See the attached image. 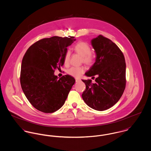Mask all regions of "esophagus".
<instances>
[{"label":"esophagus","instance_id":"34e87169","mask_svg":"<svg viewBox=\"0 0 151 151\" xmlns=\"http://www.w3.org/2000/svg\"><path fill=\"white\" fill-rule=\"evenodd\" d=\"M75 81H76V82L77 83V82H79L81 80H80L79 79H78V78H76V79H75Z\"/></svg>","mask_w":151,"mask_h":151}]
</instances>
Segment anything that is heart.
Returning <instances> with one entry per match:
<instances>
[{
  "label": "heart",
  "mask_w": 151,
  "mask_h": 151,
  "mask_svg": "<svg viewBox=\"0 0 151 151\" xmlns=\"http://www.w3.org/2000/svg\"><path fill=\"white\" fill-rule=\"evenodd\" d=\"M74 51L81 55V61L83 63L87 65H92L95 62V58L94 55L91 53V48L90 46L85 42H78L73 47ZM70 53L68 50L66 52L64 59L63 63L65 65H68L70 63ZM85 69L82 67H72L67 70V73L72 76L79 78L84 73Z\"/></svg>",
  "instance_id": "heart-1"
}]
</instances>
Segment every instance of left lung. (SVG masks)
I'll return each instance as SVG.
<instances>
[{
  "label": "left lung",
  "instance_id": "obj_1",
  "mask_svg": "<svg viewBox=\"0 0 151 151\" xmlns=\"http://www.w3.org/2000/svg\"><path fill=\"white\" fill-rule=\"evenodd\" d=\"M96 58L85 75L96 76L95 83L82 80L86 86L82 98L89 107L98 111L107 110L116 104L126 87V63L123 53L110 39L102 35L91 41Z\"/></svg>",
  "mask_w": 151,
  "mask_h": 151
}]
</instances>
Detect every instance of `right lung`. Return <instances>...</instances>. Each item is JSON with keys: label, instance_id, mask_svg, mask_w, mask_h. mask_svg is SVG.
Here are the masks:
<instances>
[{"label": "right lung", "instance_id": "1", "mask_svg": "<svg viewBox=\"0 0 151 151\" xmlns=\"http://www.w3.org/2000/svg\"><path fill=\"white\" fill-rule=\"evenodd\" d=\"M75 40L74 37L43 38L25 53L21 65V85L29 102L38 110L51 113L64 104L75 80L69 75L58 79L54 72L63 65L67 47Z\"/></svg>", "mask_w": 151, "mask_h": 151}]
</instances>
